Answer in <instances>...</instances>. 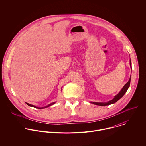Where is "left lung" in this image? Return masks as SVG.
Segmentation results:
<instances>
[{"label":"left lung","instance_id":"left-lung-1","mask_svg":"<svg viewBox=\"0 0 146 146\" xmlns=\"http://www.w3.org/2000/svg\"><path fill=\"white\" fill-rule=\"evenodd\" d=\"M130 68H131V61L130 60ZM130 80H131V75H130V79H129V81L127 82V83L125 84V85L123 87V88L119 92V93L117 95H116L112 100H110V101H109L108 102H90L93 104L98 105V106H107V105L113 104L116 103L121 97H123V96L125 94V93L127 91V90L128 89V88L130 86Z\"/></svg>","mask_w":146,"mask_h":146}]
</instances>
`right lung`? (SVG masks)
<instances>
[{
  "label": "right lung",
  "mask_w": 146,
  "mask_h": 146,
  "mask_svg": "<svg viewBox=\"0 0 146 146\" xmlns=\"http://www.w3.org/2000/svg\"><path fill=\"white\" fill-rule=\"evenodd\" d=\"M25 103H26V104H27L28 106H30V107H35V108H38V109H42V108H45L48 107H49V106H52V105H53V104H54L56 103V102H52V103H51V104H49L48 105H47V106H44V107H37V106H34V105H33V104H28V103H27V102H25Z\"/></svg>",
  "instance_id": "add662e5"
}]
</instances>
